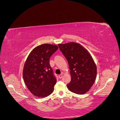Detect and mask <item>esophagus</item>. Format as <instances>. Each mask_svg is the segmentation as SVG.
I'll return each instance as SVG.
<instances>
[{
    "label": "esophagus",
    "instance_id": "esophagus-1",
    "mask_svg": "<svg viewBox=\"0 0 120 120\" xmlns=\"http://www.w3.org/2000/svg\"><path fill=\"white\" fill-rule=\"evenodd\" d=\"M62 77H63V75H62V74H61V75H59V79H62Z\"/></svg>",
    "mask_w": 120,
    "mask_h": 120
}]
</instances>
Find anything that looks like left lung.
Here are the masks:
<instances>
[{
    "instance_id": "left-lung-1",
    "label": "left lung",
    "mask_w": 120,
    "mask_h": 120,
    "mask_svg": "<svg viewBox=\"0 0 120 120\" xmlns=\"http://www.w3.org/2000/svg\"><path fill=\"white\" fill-rule=\"evenodd\" d=\"M69 64L71 81L67 87L73 93L84 94L95 81L97 67L88 51L78 43L71 42L58 45Z\"/></svg>"
}]
</instances>
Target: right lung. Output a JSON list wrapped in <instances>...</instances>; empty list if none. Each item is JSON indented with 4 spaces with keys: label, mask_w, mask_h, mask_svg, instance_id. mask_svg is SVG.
I'll use <instances>...</instances> for the list:
<instances>
[{
    "label": "right lung",
    "mask_w": 120,
    "mask_h": 120,
    "mask_svg": "<svg viewBox=\"0 0 120 120\" xmlns=\"http://www.w3.org/2000/svg\"><path fill=\"white\" fill-rule=\"evenodd\" d=\"M58 49L55 45H39L30 52L27 58L23 77L27 88L35 96L47 97L54 91L57 81L50 65V59Z\"/></svg>",
    "instance_id": "obj_1"
}]
</instances>
